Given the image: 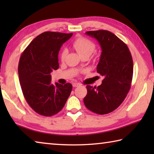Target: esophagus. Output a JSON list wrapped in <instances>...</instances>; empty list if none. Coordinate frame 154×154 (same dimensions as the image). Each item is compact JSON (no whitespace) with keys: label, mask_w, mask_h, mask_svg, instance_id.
<instances>
[{"label":"esophagus","mask_w":154,"mask_h":154,"mask_svg":"<svg viewBox=\"0 0 154 154\" xmlns=\"http://www.w3.org/2000/svg\"><path fill=\"white\" fill-rule=\"evenodd\" d=\"M79 85H81V84L79 83H72V86H73V87H78V86H79Z\"/></svg>","instance_id":"1"}]
</instances>
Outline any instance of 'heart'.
I'll list each match as a JSON object with an SVG mask.
<instances>
[{"label": "heart", "mask_w": 154, "mask_h": 154, "mask_svg": "<svg viewBox=\"0 0 154 154\" xmlns=\"http://www.w3.org/2000/svg\"><path fill=\"white\" fill-rule=\"evenodd\" d=\"M72 48L77 51L81 56H90L95 50L96 46L92 41L88 38L83 37H79L75 39L72 44ZM67 55V51L66 49L62 50L60 53V60L64 61Z\"/></svg>", "instance_id": "heart-1"}]
</instances>
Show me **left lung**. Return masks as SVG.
<instances>
[{
  "mask_svg": "<svg viewBox=\"0 0 154 154\" xmlns=\"http://www.w3.org/2000/svg\"><path fill=\"white\" fill-rule=\"evenodd\" d=\"M85 34L96 38L100 45L102 52L96 69L104 79L98 87L87 85L83 103L94 113L107 114L121 105L129 92L133 61L128 46L114 34L104 30Z\"/></svg>",
  "mask_w": 154,
  "mask_h": 154,
  "instance_id": "left-lung-1",
  "label": "left lung"
}]
</instances>
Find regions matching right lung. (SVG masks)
Segmentation results:
<instances>
[{"label":"right lung","mask_w":154,"mask_h":154,"mask_svg":"<svg viewBox=\"0 0 154 154\" xmlns=\"http://www.w3.org/2000/svg\"><path fill=\"white\" fill-rule=\"evenodd\" d=\"M72 33L45 32L36 36L21 55L18 74L24 98L36 113L46 117L60 111L72 85L51 83V72L59 68L58 53Z\"/></svg>","instance_id":"right-lung-1"}]
</instances>
